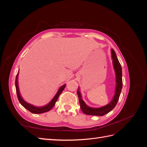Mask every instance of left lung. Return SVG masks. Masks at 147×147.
Returning a JSON list of instances; mask_svg holds the SVG:
<instances>
[{"label":"left lung","mask_w":147,"mask_h":147,"mask_svg":"<svg viewBox=\"0 0 147 147\" xmlns=\"http://www.w3.org/2000/svg\"><path fill=\"white\" fill-rule=\"evenodd\" d=\"M111 54L113 63L115 71L116 73V80H117V86H116L115 96L113 98L112 101L107 105L101 108H94L88 107L86 103L84 102V101L81 99V96L80 91L78 90L77 93L78 95V98H79L81 110L84 114L95 116H103L105 114H107L108 113L111 111L115 107V106L117 105L118 103V101L119 100V98H120V95L123 86L122 69L121 64L120 62H119L118 58L117 56H116L115 51L113 49H111Z\"/></svg>","instance_id":"8db88e82"}]
</instances>
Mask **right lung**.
Instances as JSON below:
<instances>
[{
    "label": "right lung",
    "mask_w": 147,
    "mask_h": 147,
    "mask_svg": "<svg viewBox=\"0 0 147 147\" xmlns=\"http://www.w3.org/2000/svg\"><path fill=\"white\" fill-rule=\"evenodd\" d=\"M18 74H17L16 78L15 84H16V89L17 96H18L19 101L20 102V103L26 109H27V110H29L30 112L32 113H35V114H40V113H45V112L49 111L51 109L54 107V105H55L56 102L57 100L58 97L59 96L60 94L62 93V91L64 90V88H65V86H66V85L64 84L59 88V90H58L57 93L55 95V96L53 98V99L49 103H48L47 105L44 106V107H34V106H33L32 105H30L29 103H26V102L21 98V96H20V94L19 93V88H18Z\"/></svg>",
    "instance_id": "add662e5"
}]
</instances>
